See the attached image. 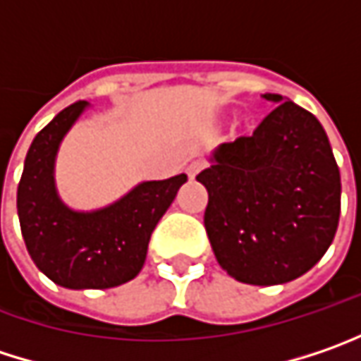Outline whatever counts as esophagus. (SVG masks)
Masks as SVG:
<instances>
[{
    "label": "esophagus",
    "instance_id": "1",
    "mask_svg": "<svg viewBox=\"0 0 361 361\" xmlns=\"http://www.w3.org/2000/svg\"><path fill=\"white\" fill-rule=\"evenodd\" d=\"M202 167H204V165H202L200 161H192V163L185 167V173H188V178H190V180H194V178H196V176H198V173L202 171Z\"/></svg>",
    "mask_w": 361,
    "mask_h": 361
}]
</instances>
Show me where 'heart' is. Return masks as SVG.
<instances>
[{
    "mask_svg": "<svg viewBox=\"0 0 361 361\" xmlns=\"http://www.w3.org/2000/svg\"><path fill=\"white\" fill-rule=\"evenodd\" d=\"M239 126H241V128H249L251 124H249V120H241V122H239Z\"/></svg>",
    "mask_w": 361,
    "mask_h": 361,
    "instance_id": "obj_1",
    "label": "heart"
}]
</instances>
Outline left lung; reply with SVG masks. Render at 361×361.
Segmentation results:
<instances>
[{
	"instance_id": "8db88e82",
	"label": "left lung",
	"mask_w": 361,
	"mask_h": 361,
	"mask_svg": "<svg viewBox=\"0 0 361 361\" xmlns=\"http://www.w3.org/2000/svg\"><path fill=\"white\" fill-rule=\"evenodd\" d=\"M253 137L219 145L196 180L208 192L204 226L224 271L253 286L286 284L333 243L341 176L321 122L280 94Z\"/></svg>"
}]
</instances>
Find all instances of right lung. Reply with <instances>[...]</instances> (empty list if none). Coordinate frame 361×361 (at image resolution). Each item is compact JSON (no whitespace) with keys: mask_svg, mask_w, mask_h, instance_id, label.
<instances>
[{"mask_svg":"<svg viewBox=\"0 0 361 361\" xmlns=\"http://www.w3.org/2000/svg\"><path fill=\"white\" fill-rule=\"evenodd\" d=\"M90 102H75L34 137L18 185V219L36 267L71 290H104L135 280L147 259L153 228L188 181H140L116 202L75 210L59 196L54 163L65 135Z\"/></svg>","mask_w":361,"mask_h":361,"instance_id":"right-lung-1","label":"right lung"}]
</instances>
